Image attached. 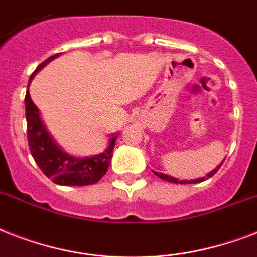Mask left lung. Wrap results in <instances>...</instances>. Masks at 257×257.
<instances>
[{
	"label": "left lung",
	"mask_w": 257,
	"mask_h": 257,
	"mask_svg": "<svg viewBox=\"0 0 257 257\" xmlns=\"http://www.w3.org/2000/svg\"><path fill=\"white\" fill-rule=\"evenodd\" d=\"M224 161H221V164H223ZM221 164L217 165L213 171H211L207 175V177H212V176L215 175L216 172L219 171V168L221 167ZM153 173L156 176H159L160 179L165 180V181H169V183H175V184H196V183H201V181H204V180H207L205 177H200V179H196V180H179V179H175V177H172V176H168L165 175V173H159V172H155L153 171Z\"/></svg>",
	"instance_id": "8db88e82"
}]
</instances>
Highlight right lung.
Segmentation results:
<instances>
[{
  "label": "right lung",
  "instance_id": "1",
  "mask_svg": "<svg viewBox=\"0 0 257 257\" xmlns=\"http://www.w3.org/2000/svg\"><path fill=\"white\" fill-rule=\"evenodd\" d=\"M58 56L60 53L54 54L40 64L37 69L34 70V73L30 76L29 84L44 66L48 65ZM25 113L30 153L40 169L44 172V175L48 176L53 183L58 185H74V187L90 185L97 183L108 172V167L113 156V148L116 144L117 133L110 135L108 148L100 155L74 157L65 152L46 129L40 114V109L30 98L29 90L26 92L25 96Z\"/></svg>",
  "mask_w": 257,
  "mask_h": 257
}]
</instances>
